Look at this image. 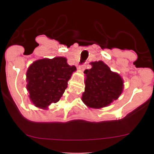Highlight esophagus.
Wrapping results in <instances>:
<instances>
[{
	"label": "esophagus",
	"instance_id": "esophagus-1",
	"mask_svg": "<svg viewBox=\"0 0 154 154\" xmlns=\"http://www.w3.org/2000/svg\"><path fill=\"white\" fill-rule=\"evenodd\" d=\"M85 69H86V65H81V66H78V70H79V71H83Z\"/></svg>",
	"mask_w": 154,
	"mask_h": 154
}]
</instances>
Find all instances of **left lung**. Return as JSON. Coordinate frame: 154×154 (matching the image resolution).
<instances>
[{"mask_svg":"<svg viewBox=\"0 0 154 154\" xmlns=\"http://www.w3.org/2000/svg\"><path fill=\"white\" fill-rule=\"evenodd\" d=\"M91 68L85 70V91L82 100L88 107L100 109L119 97L124 88L121 76L112 72L103 62H92Z\"/></svg>","mask_w":154,"mask_h":154,"instance_id":"8db88e82","label":"left lung"}]
</instances>
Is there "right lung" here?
<instances>
[{
  "label": "right lung",
  "mask_w": 154,
  "mask_h": 154,
  "mask_svg": "<svg viewBox=\"0 0 154 154\" xmlns=\"http://www.w3.org/2000/svg\"><path fill=\"white\" fill-rule=\"evenodd\" d=\"M76 70L75 66H69L63 57L45 58L32 63L26 74L31 102L42 109L58 102Z\"/></svg>",
  "instance_id": "add662e5"
}]
</instances>
